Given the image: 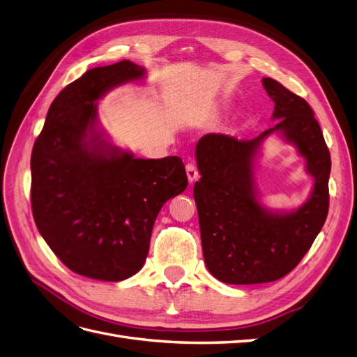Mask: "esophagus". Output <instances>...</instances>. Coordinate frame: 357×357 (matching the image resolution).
I'll return each mask as SVG.
<instances>
[{"instance_id":"1","label":"esophagus","mask_w":357,"mask_h":357,"mask_svg":"<svg viewBox=\"0 0 357 357\" xmlns=\"http://www.w3.org/2000/svg\"><path fill=\"white\" fill-rule=\"evenodd\" d=\"M186 174H188V178L190 183H193L195 180H198L199 177V172H198V168L192 164V162H188L186 164Z\"/></svg>"}]
</instances>
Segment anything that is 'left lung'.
Listing matches in <instances>:
<instances>
[{
    "mask_svg": "<svg viewBox=\"0 0 357 357\" xmlns=\"http://www.w3.org/2000/svg\"><path fill=\"white\" fill-rule=\"evenodd\" d=\"M262 84L274 101L275 126L253 139L207 134L197 144L201 180L193 198L204 261L228 284L269 283L289 274L314 243L329 210L331 155L314 113L277 80L265 77ZM273 132L298 149L315 178L309 201L289 213L269 212L257 201L254 158Z\"/></svg>",
    "mask_w": 357,
    "mask_h": 357,
    "instance_id": "1",
    "label": "left lung"
}]
</instances>
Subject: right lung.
Wrapping results in <instances>:
<instances>
[{
  "mask_svg": "<svg viewBox=\"0 0 357 357\" xmlns=\"http://www.w3.org/2000/svg\"><path fill=\"white\" fill-rule=\"evenodd\" d=\"M131 61L86 71L53 100L31 155L38 232L75 274L122 282L143 268L156 215L188 188L178 156L142 159L107 142L98 100L143 79Z\"/></svg>",
  "mask_w": 357,
  "mask_h": 357,
  "instance_id": "obj_1",
  "label": "right lung"
}]
</instances>
